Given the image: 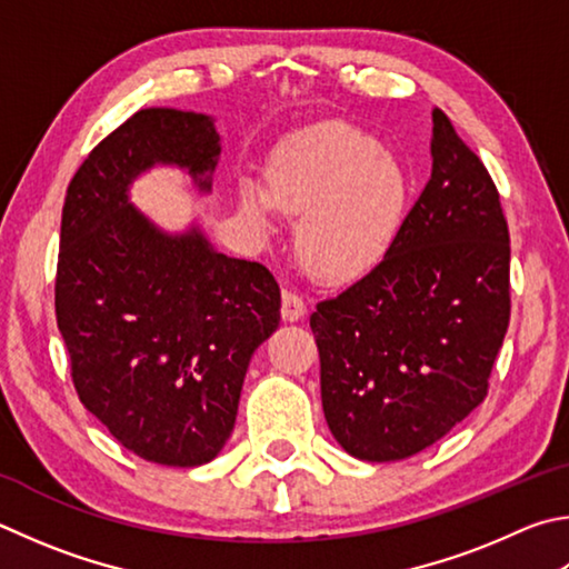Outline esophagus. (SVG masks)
<instances>
[{"instance_id":"esophagus-1","label":"esophagus","mask_w":569,"mask_h":569,"mask_svg":"<svg viewBox=\"0 0 569 569\" xmlns=\"http://www.w3.org/2000/svg\"><path fill=\"white\" fill-rule=\"evenodd\" d=\"M281 301H283V303H281V316H283V320H288V323H293V320L303 318L306 303H303L301 296L293 293V291H283Z\"/></svg>"}]
</instances>
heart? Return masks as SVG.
<instances>
[{"mask_svg":"<svg viewBox=\"0 0 569 569\" xmlns=\"http://www.w3.org/2000/svg\"><path fill=\"white\" fill-rule=\"evenodd\" d=\"M241 211L268 226L273 209L301 216L296 249L320 278L368 273L398 239L410 203V177L392 153L348 123H320L278 147L266 189L243 181Z\"/></svg>","mask_w":569,"mask_h":569,"instance_id":"obj_1","label":"heart"}]
</instances>
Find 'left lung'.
I'll return each mask as SVG.
<instances>
[{"label":"left lung","mask_w":569,"mask_h":569,"mask_svg":"<svg viewBox=\"0 0 569 569\" xmlns=\"http://www.w3.org/2000/svg\"><path fill=\"white\" fill-rule=\"evenodd\" d=\"M430 153V181L383 261L311 316L326 422L368 462L416 456L468 418L510 323L500 193L440 109Z\"/></svg>","instance_id":"8db88e82"}]
</instances>
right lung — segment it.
<instances>
[{"mask_svg": "<svg viewBox=\"0 0 569 569\" xmlns=\"http://www.w3.org/2000/svg\"><path fill=\"white\" fill-rule=\"evenodd\" d=\"M219 141L206 113L141 109L91 149L61 209L54 306L79 400L133 456L173 468L219 456L253 350L281 320L266 266L129 203L157 163L211 191Z\"/></svg>", "mask_w": 569, "mask_h": 569, "instance_id": "1", "label": "right lung"}]
</instances>
